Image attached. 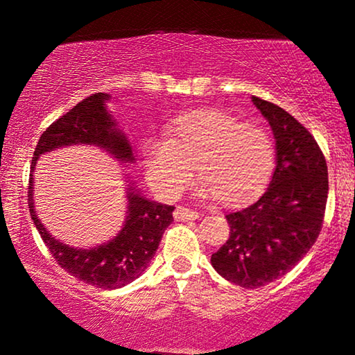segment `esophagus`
<instances>
[{
	"mask_svg": "<svg viewBox=\"0 0 355 355\" xmlns=\"http://www.w3.org/2000/svg\"><path fill=\"white\" fill-rule=\"evenodd\" d=\"M174 218H176L178 221H189V220H197L198 218V213L191 210V208H186V207H178L176 211H174Z\"/></svg>",
	"mask_w": 355,
	"mask_h": 355,
	"instance_id": "esophagus-1",
	"label": "esophagus"
}]
</instances>
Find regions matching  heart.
Instances as JSON below:
<instances>
[{
	"instance_id": "heart-1",
	"label": "heart",
	"mask_w": 355,
	"mask_h": 355,
	"mask_svg": "<svg viewBox=\"0 0 355 355\" xmlns=\"http://www.w3.org/2000/svg\"><path fill=\"white\" fill-rule=\"evenodd\" d=\"M142 153L150 186L166 198L178 197L189 186L193 163L203 178L200 191L216 193L227 203L255 196L275 168L268 130L215 108L176 116L166 125V137H148Z\"/></svg>"
}]
</instances>
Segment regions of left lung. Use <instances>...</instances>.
<instances>
[{
  "label": "left lung",
  "instance_id": "8db88e82",
  "mask_svg": "<svg viewBox=\"0 0 355 355\" xmlns=\"http://www.w3.org/2000/svg\"><path fill=\"white\" fill-rule=\"evenodd\" d=\"M276 140V168L263 196L226 215L230 237L211 255L223 278L254 289L281 278L322 231L328 168L312 134L278 105L252 96Z\"/></svg>",
  "mask_w": 355,
  "mask_h": 355
}]
</instances>
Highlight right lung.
I'll return each mask as SVG.
<instances>
[{
	"label": "right lung",
	"instance_id": "add662e5",
	"mask_svg": "<svg viewBox=\"0 0 355 355\" xmlns=\"http://www.w3.org/2000/svg\"><path fill=\"white\" fill-rule=\"evenodd\" d=\"M108 94H95L77 103L69 113L55 121L40 135L33 152L28 179V210L48 250L58 265L85 284L101 289H118L132 283L147 268L157 252L163 232L173 223V205L148 200L128 184V216L118 234L105 244L80 249L55 239L38 220L33 208V169L43 153L69 145H95L118 158L134 163L135 157L129 140L106 108Z\"/></svg>",
	"mask_w": 355,
	"mask_h": 355
}]
</instances>
